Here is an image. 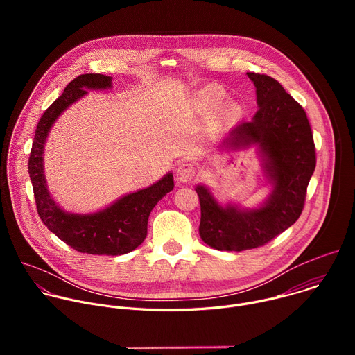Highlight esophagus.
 <instances>
[{"label": "esophagus", "instance_id": "esophagus-1", "mask_svg": "<svg viewBox=\"0 0 355 355\" xmlns=\"http://www.w3.org/2000/svg\"><path fill=\"white\" fill-rule=\"evenodd\" d=\"M175 175L180 182H191L195 177V167L189 163H182L178 166Z\"/></svg>", "mask_w": 355, "mask_h": 355}]
</instances>
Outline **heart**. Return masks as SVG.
Here are the masks:
<instances>
[{
  "instance_id": "1",
  "label": "heart",
  "mask_w": 355,
  "mask_h": 355,
  "mask_svg": "<svg viewBox=\"0 0 355 355\" xmlns=\"http://www.w3.org/2000/svg\"><path fill=\"white\" fill-rule=\"evenodd\" d=\"M199 98L209 107H218L222 104V101L225 98V92L216 85H207L200 89Z\"/></svg>"
}]
</instances>
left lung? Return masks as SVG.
Instances as JSON below:
<instances>
[{
  "mask_svg": "<svg viewBox=\"0 0 355 355\" xmlns=\"http://www.w3.org/2000/svg\"><path fill=\"white\" fill-rule=\"evenodd\" d=\"M256 87L259 111L240 122L220 143V148L257 147L261 167L271 187L257 208L222 205L212 191L199 184V236L212 248L243 251L264 245L292 226L305 204L306 188L316 167L312 129L306 112L270 76L247 73Z\"/></svg>",
  "mask_w": 355,
  "mask_h": 355,
  "instance_id": "8db88e82",
  "label": "left lung"
}]
</instances>
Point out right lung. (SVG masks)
Wrapping results in <instances>:
<instances>
[{
  "instance_id": "add662e5",
  "label": "right lung",
  "mask_w": 355,
  "mask_h": 355,
  "mask_svg": "<svg viewBox=\"0 0 355 355\" xmlns=\"http://www.w3.org/2000/svg\"><path fill=\"white\" fill-rule=\"evenodd\" d=\"M111 87L112 77L104 74H81L69 83L37 123L28 167L37 214L44 226L74 250L96 256H121L139 247L147 236L150 212L174 188L173 173H168L153 185L126 193L92 214L66 212L49 192L43 153L50 129L70 105L88 94V89Z\"/></svg>"
}]
</instances>
